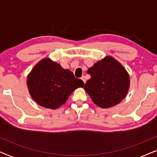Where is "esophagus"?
Masks as SVG:
<instances>
[{
	"label": "esophagus",
	"instance_id": "esophagus-1",
	"mask_svg": "<svg viewBox=\"0 0 157 157\" xmlns=\"http://www.w3.org/2000/svg\"><path fill=\"white\" fill-rule=\"evenodd\" d=\"M81 80H82L83 81V82H84V83H86V78H85V76H81Z\"/></svg>",
	"mask_w": 157,
	"mask_h": 157
}]
</instances>
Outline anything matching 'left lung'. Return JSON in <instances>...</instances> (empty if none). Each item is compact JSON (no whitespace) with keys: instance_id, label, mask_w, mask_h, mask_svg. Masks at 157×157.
<instances>
[{"instance_id":"left-lung-1","label":"left lung","mask_w":157,"mask_h":157,"mask_svg":"<svg viewBox=\"0 0 157 157\" xmlns=\"http://www.w3.org/2000/svg\"><path fill=\"white\" fill-rule=\"evenodd\" d=\"M91 78L84 89L94 104L101 108L112 107L125 98L130 78L125 68L111 56H106L89 68Z\"/></svg>"}]
</instances>
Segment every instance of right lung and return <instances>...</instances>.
<instances>
[{"mask_svg":"<svg viewBox=\"0 0 157 157\" xmlns=\"http://www.w3.org/2000/svg\"><path fill=\"white\" fill-rule=\"evenodd\" d=\"M27 86L31 97L38 105L56 109L65 104L75 89L83 87L84 83L75 78L69 69H64L50 59H44L29 74Z\"/></svg>","mask_w":157,"mask_h":157,"instance_id":"1","label":"right lung"}]
</instances>
